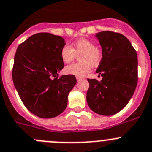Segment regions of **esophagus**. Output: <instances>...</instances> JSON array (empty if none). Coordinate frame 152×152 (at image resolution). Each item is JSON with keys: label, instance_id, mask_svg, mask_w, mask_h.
Returning a JSON list of instances; mask_svg holds the SVG:
<instances>
[{"label": "esophagus", "instance_id": "obj_1", "mask_svg": "<svg viewBox=\"0 0 152 152\" xmlns=\"http://www.w3.org/2000/svg\"><path fill=\"white\" fill-rule=\"evenodd\" d=\"M82 79H83V78H82V77H79V76H76V80H77L78 82H79V81L82 80Z\"/></svg>", "mask_w": 152, "mask_h": 152}]
</instances>
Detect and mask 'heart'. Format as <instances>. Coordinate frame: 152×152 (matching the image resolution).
Returning a JSON list of instances; mask_svg holds the SVG:
<instances>
[{
    "label": "heart",
    "mask_w": 152,
    "mask_h": 152,
    "mask_svg": "<svg viewBox=\"0 0 152 152\" xmlns=\"http://www.w3.org/2000/svg\"><path fill=\"white\" fill-rule=\"evenodd\" d=\"M79 56L81 62L73 63L64 68L67 75L83 77L91 71V65L97 66L102 59V51L94 42L86 39L76 41L71 47L65 45L61 50V58L64 63H69Z\"/></svg>",
    "instance_id": "1"
}]
</instances>
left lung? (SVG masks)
Here are the masks:
<instances>
[{
    "instance_id": "8db88e82",
    "label": "left lung",
    "mask_w": 152,
    "mask_h": 152,
    "mask_svg": "<svg viewBox=\"0 0 152 152\" xmlns=\"http://www.w3.org/2000/svg\"><path fill=\"white\" fill-rule=\"evenodd\" d=\"M102 56L96 73L102 77L88 81L90 108L103 116L116 114L132 99L137 84V55L125 35L110 31L96 33Z\"/></svg>"
}]
</instances>
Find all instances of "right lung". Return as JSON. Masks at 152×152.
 <instances>
[{
	"label": "right lung",
	"mask_w": 152,
	"mask_h": 152,
	"mask_svg": "<svg viewBox=\"0 0 152 152\" xmlns=\"http://www.w3.org/2000/svg\"><path fill=\"white\" fill-rule=\"evenodd\" d=\"M65 44L61 36L41 32L20 44L15 55V88L25 107L41 118L61 114L67 105L69 93L76 84L75 76L56 77L64 66L61 50Z\"/></svg>",
	"instance_id": "add662e5"
}]
</instances>
